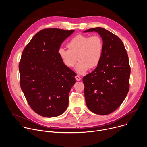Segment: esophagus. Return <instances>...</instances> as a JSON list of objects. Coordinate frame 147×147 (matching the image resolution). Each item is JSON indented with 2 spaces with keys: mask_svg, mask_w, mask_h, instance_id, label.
<instances>
[{
  "mask_svg": "<svg viewBox=\"0 0 147 147\" xmlns=\"http://www.w3.org/2000/svg\"><path fill=\"white\" fill-rule=\"evenodd\" d=\"M75 78H76V80L77 81H80V80H81V77H80L79 76H78V75L76 76Z\"/></svg>",
  "mask_w": 147,
  "mask_h": 147,
  "instance_id": "1",
  "label": "esophagus"
}]
</instances>
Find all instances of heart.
<instances>
[{
    "label": "heart",
    "instance_id": "b5f03b06",
    "mask_svg": "<svg viewBox=\"0 0 147 147\" xmlns=\"http://www.w3.org/2000/svg\"><path fill=\"white\" fill-rule=\"evenodd\" d=\"M67 47L69 49H59V56L68 68L74 67L78 60L76 70L79 74L98 66L103 52V40L98 35H77L69 42Z\"/></svg>",
    "mask_w": 147,
    "mask_h": 147
}]
</instances>
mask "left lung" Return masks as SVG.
Here are the masks:
<instances>
[{
    "instance_id": "obj_1",
    "label": "left lung",
    "mask_w": 147,
    "mask_h": 147,
    "mask_svg": "<svg viewBox=\"0 0 147 147\" xmlns=\"http://www.w3.org/2000/svg\"><path fill=\"white\" fill-rule=\"evenodd\" d=\"M102 37L103 52L96 69L82 78L87 106L93 113L106 115L116 111L126 97L130 87L129 57L121 40L101 27L88 29Z\"/></svg>"
}]
</instances>
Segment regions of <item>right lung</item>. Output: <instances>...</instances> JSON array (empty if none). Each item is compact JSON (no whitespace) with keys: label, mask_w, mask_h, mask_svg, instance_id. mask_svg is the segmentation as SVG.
<instances>
[{"label":"right lung","mask_w":147,"mask_h":147,"mask_svg":"<svg viewBox=\"0 0 147 147\" xmlns=\"http://www.w3.org/2000/svg\"><path fill=\"white\" fill-rule=\"evenodd\" d=\"M74 31L42 30L23 51L18 66L20 87L30 107L42 116H58L68 107L76 73L63 63L58 50Z\"/></svg>","instance_id":"1"}]
</instances>
